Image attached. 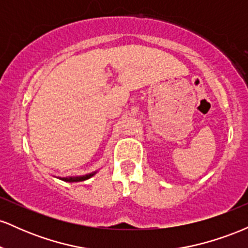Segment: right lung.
Masks as SVG:
<instances>
[{
  "label": "right lung",
  "instance_id": "right-lung-1",
  "mask_svg": "<svg viewBox=\"0 0 248 248\" xmlns=\"http://www.w3.org/2000/svg\"><path fill=\"white\" fill-rule=\"evenodd\" d=\"M95 173H96V171L87 173V175H84V176H71V177H59V179H62V181H64V182H70V183H73V182H82V181H86V179H88V178H91V177H92V176H94Z\"/></svg>",
  "mask_w": 248,
  "mask_h": 248
}]
</instances>
